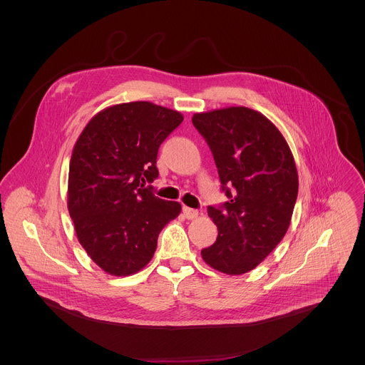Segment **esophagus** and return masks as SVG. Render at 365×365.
Masks as SVG:
<instances>
[{"mask_svg":"<svg viewBox=\"0 0 365 365\" xmlns=\"http://www.w3.org/2000/svg\"><path fill=\"white\" fill-rule=\"evenodd\" d=\"M182 213L187 219H195L198 216L197 209L188 208V207H182Z\"/></svg>","mask_w":365,"mask_h":365,"instance_id":"34e87169","label":"esophagus"}]
</instances>
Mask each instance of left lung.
<instances>
[{"instance_id":"8db88e82","label":"left lung","mask_w":365,"mask_h":365,"mask_svg":"<svg viewBox=\"0 0 365 365\" xmlns=\"http://www.w3.org/2000/svg\"><path fill=\"white\" fill-rule=\"evenodd\" d=\"M217 167L227 201L208 207L216 242L201 255L212 268L240 275L256 268L285 236L298 197L291 149L260 112L246 106L192 116Z\"/></svg>"}]
</instances>
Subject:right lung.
Instances as JSON below:
<instances>
[{"label":"right lung","instance_id":"right-lung-1","mask_svg":"<svg viewBox=\"0 0 365 365\" xmlns=\"http://www.w3.org/2000/svg\"><path fill=\"white\" fill-rule=\"evenodd\" d=\"M177 110L136 101L109 106L84 128L70 160L67 208L80 245L105 272L125 277L152 260L181 205L152 192L157 153L182 122Z\"/></svg>","mask_w":365,"mask_h":365}]
</instances>
